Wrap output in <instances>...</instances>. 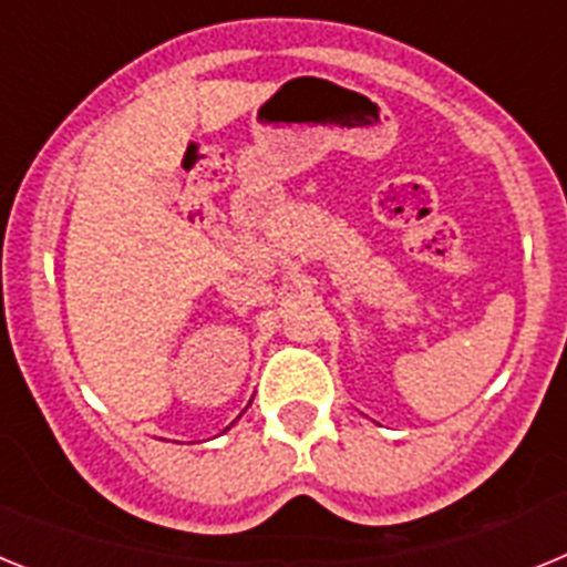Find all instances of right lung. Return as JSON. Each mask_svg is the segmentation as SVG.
<instances>
[{
    "label": "right lung",
    "mask_w": 567,
    "mask_h": 567,
    "mask_svg": "<svg viewBox=\"0 0 567 567\" xmlns=\"http://www.w3.org/2000/svg\"><path fill=\"white\" fill-rule=\"evenodd\" d=\"M249 403H252V400H249ZM247 409H249V405H247ZM247 409H244V412H247ZM229 425H233V423H229ZM229 425H227V429H229ZM227 429H224V432H227Z\"/></svg>",
    "instance_id": "obj_1"
}]
</instances>
